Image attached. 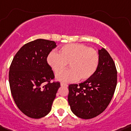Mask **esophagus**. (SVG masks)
Segmentation results:
<instances>
[{"label":"esophagus","mask_w":131,"mask_h":131,"mask_svg":"<svg viewBox=\"0 0 131 131\" xmlns=\"http://www.w3.org/2000/svg\"><path fill=\"white\" fill-rule=\"evenodd\" d=\"M60 85H61L62 86H68V84H66V83H60Z\"/></svg>","instance_id":"esophagus-1"}]
</instances>
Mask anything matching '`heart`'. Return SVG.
I'll return each instance as SVG.
<instances>
[{
    "label": "heart",
    "mask_w": 131,
    "mask_h": 131,
    "mask_svg": "<svg viewBox=\"0 0 131 131\" xmlns=\"http://www.w3.org/2000/svg\"><path fill=\"white\" fill-rule=\"evenodd\" d=\"M47 61L53 72H61L67 64L70 69L57 75V79L62 82L86 81L95 73L99 65L98 52L93 48L81 43H70L60 48L59 53L50 52Z\"/></svg>",
    "instance_id": "1"
}]
</instances>
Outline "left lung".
Listing matches in <instances>:
<instances>
[{"mask_svg": "<svg viewBox=\"0 0 131 131\" xmlns=\"http://www.w3.org/2000/svg\"><path fill=\"white\" fill-rule=\"evenodd\" d=\"M100 61L95 73L79 84L69 85L68 102L75 115L83 119L94 118L106 108L116 88L115 62L105 48L98 50Z\"/></svg>", "mask_w": 131, "mask_h": 131, "instance_id": "1", "label": "left lung"}]
</instances>
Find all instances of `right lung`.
<instances>
[{
  "mask_svg": "<svg viewBox=\"0 0 131 131\" xmlns=\"http://www.w3.org/2000/svg\"><path fill=\"white\" fill-rule=\"evenodd\" d=\"M55 41L38 39L26 43L13 58L9 68L10 91L18 108L28 117L40 118L50 112L60 84L47 58Z\"/></svg>",
  "mask_w": 131,
  "mask_h": 131,
  "instance_id": "1",
  "label": "right lung"
}]
</instances>
